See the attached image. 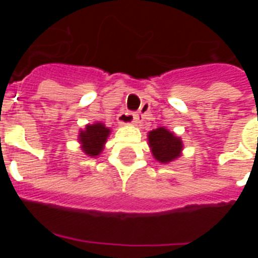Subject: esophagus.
<instances>
[{"label": "esophagus", "mask_w": 258, "mask_h": 258, "mask_svg": "<svg viewBox=\"0 0 258 258\" xmlns=\"http://www.w3.org/2000/svg\"><path fill=\"white\" fill-rule=\"evenodd\" d=\"M118 121L121 124H138L140 116L133 112H122L118 116Z\"/></svg>", "instance_id": "esophagus-1"}]
</instances>
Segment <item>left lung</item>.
I'll list each match as a JSON object with an SVG mask.
<instances>
[{
	"instance_id": "8db88e82",
	"label": "left lung",
	"mask_w": 258,
	"mask_h": 258,
	"mask_svg": "<svg viewBox=\"0 0 258 258\" xmlns=\"http://www.w3.org/2000/svg\"><path fill=\"white\" fill-rule=\"evenodd\" d=\"M149 143L152 149V155L160 163H169L181 154V140L165 127H157L150 132Z\"/></svg>"
}]
</instances>
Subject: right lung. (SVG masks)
<instances>
[{
  "label": "right lung",
  "mask_w": 258,
  "mask_h": 258,
  "mask_svg": "<svg viewBox=\"0 0 258 258\" xmlns=\"http://www.w3.org/2000/svg\"><path fill=\"white\" fill-rule=\"evenodd\" d=\"M109 134L108 127L102 122L88 125L85 131L80 133L79 141L83 145V150L89 156H97L103 150V145Z\"/></svg>",
  "instance_id": "1"
}]
</instances>
